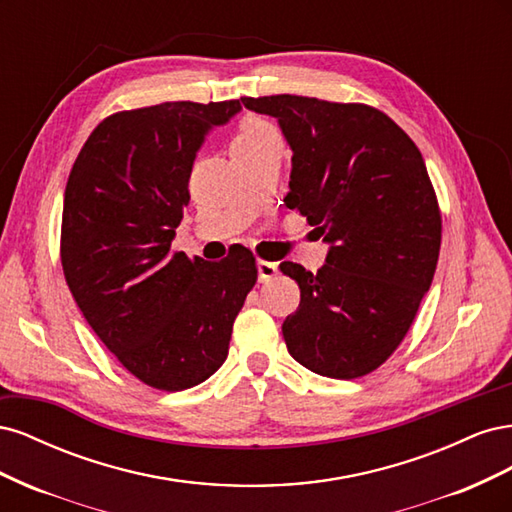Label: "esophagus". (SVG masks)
I'll return each instance as SVG.
<instances>
[{
  "label": "esophagus",
  "instance_id": "obj_1",
  "mask_svg": "<svg viewBox=\"0 0 512 512\" xmlns=\"http://www.w3.org/2000/svg\"><path fill=\"white\" fill-rule=\"evenodd\" d=\"M256 269H258V280L260 282H269L277 275V265L275 262H267V260H258L256 262Z\"/></svg>",
  "mask_w": 512,
  "mask_h": 512
}]
</instances>
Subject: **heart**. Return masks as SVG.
Listing matches in <instances>:
<instances>
[{"label":"heart","mask_w":512,"mask_h":512,"mask_svg":"<svg viewBox=\"0 0 512 512\" xmlns=\"http://www.w3.org/2000/svg\"><path fill=\"white\" fill-rule=\"evenodd\" d=\"M271 134H275V130L269 126L267 121H262L258 117H247V119H243L241 128H239V132L235 136V141H232V147L258 143V141H262V138H267Z\"/></svg>","instance_id":"1"}]
</instances>
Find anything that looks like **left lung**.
Segmentation results:
<instances>
[{
    "label": "left lung",
    "mask_w": 512,
    "mask_h": 512,
    "mask_svg": "<svg viewBox=\"0 0 512 512\" xmlns=\"http://www.w3.org/2000/svg\"><path fill=\"white\" fill-rule=\"evenodd\" d=\"M241 102L277 119L292 149L284 203L329 243L318 273L280 265L301 288L282 324L286 348L314 374L361 378L401 344L436 273L442 220L425 160L365 104L290 94Z\"/></svg>",
    "instance_id": "8db88e82"
}]
</instances>
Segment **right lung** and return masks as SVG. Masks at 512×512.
<instances>
[{"label": "right lung", "mask_w": 512, "mask_h": 512, "mask_svg": "<svg viewBox=\"0 0 512 512\" xmlns=\"http://www.w3.org/2000/svg\"><path fill=\"white\" fill-rule=\"evenodd\" d=\"M239 111L228 100L115 113L70 170L61 215L68 288L102 344L153 389H192L222 367L256 284L245 247L220 262L170 252L196 153Z\"/></svg>", "instance_id": "obj_1"}]
</instances>
